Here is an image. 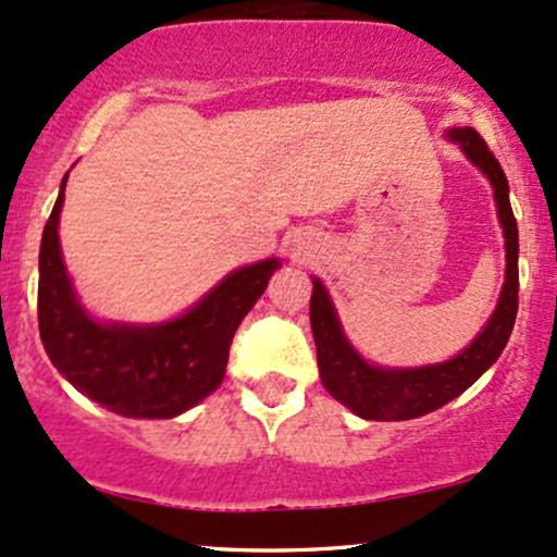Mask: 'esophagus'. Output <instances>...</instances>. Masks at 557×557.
I'll use <instances>...</instances> for the list:
<instances>
[{
	"label": "esophagus",
	"instance_id": "34e87169",
	"mask_svg": "<svg viewBox=\"0 0 557 557\" xmlns=\"http://www.w3.org/2000/svg\"><path fill=\"white\" fill-rule=\"evenodd\" d=\"M285 248L290 250V256H296V259H301V256H309V235L307 232H293V235L288 237V243H285Z\"/></svg>",
	"mask_w": 557,
	"mask_h": 557
}]
</instances>
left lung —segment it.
I'll return each mask as SVG.
<instances>
[{"instance_id": "8db88e82", "label": "left lung", "mask_w": 557, "mask_h": 557, "mask_svg": "<svg viewBox=\"0 0 557 557\" xmlns=\"http://www.w3.org/2000/svg\"><path fill=\"white\" fill-rule=\"evenodd\" d=\"M449 137L460 143L466 156L492 180L494 200H497L499 222L505 230V250H507V274L505 288L499 296L497 309L484 327V333L470 344L466 351L457 354L455 359L444 364H431V368L418 370H383L372 368L364 362L344 338L335 317L333 304H330L325 288L320 280H311V333L317 344V364H320V377L325 388L341 405L357 412L364 420H412L420 414L433 412L447 401L460 396L462 391L473 386L484 372L497 362L503 348L510 338L512 325L518 314V224L510 209V187L507 176L494 152L488 150L479 132L451 129Z\"/></svg>"}]
</instances>
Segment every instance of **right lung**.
<instances>
[{"label": "right lung", "mask_w": 557, "mask_h": 557, "mask_svg": "<svg viewBox=\"0 0 557 557\" xmlns=\"http://www.w3.org/2000/svg\"><path fill=\"white\" fill-rule=\"evenodd\" d=\"M65 180L39 248V335L47 357L60 375L110 412L174 418L224 381L237 325L267 290L280 261L237 269L198 307L166 325H100L78 307L60 256Z\"/></svg>", "instance_id": "1"}]
</instances>
